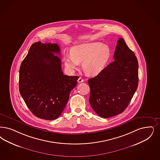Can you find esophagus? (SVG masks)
Segmentation results:
<instances>
[{
  "instance_id": "1",
  "label": "esophagus",
  "mask_w": 160,
  "mask_h": 160,
  "mask_svg": "<svg viewBox=\"0 0 160 160\" xmlns=\"http://www.w3.org/2000/svg\"><path fill=\"white\" fill-rule=\"evenodd\" d=\"M83 81H84V80H83L82 77H80L78 78V80H77V82H78V83H82V82H83Z\"/></svg>"
}]
</instances>
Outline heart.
I'll use <instances>...</instances> for the list:
<instances>
[{
    "label": "heart",
    "instance_id": "obj_1",
    "mask_svg": "<svg viewBox=\"0 0 160 160\" xmlns=\"http://www.w3.org/2000/svg\"><path fill=\"white\" fill-rule=\"evenodd\" d=\"M72 54H66L64 64L70 71L78 68L82 62L83 70L88 75H97L107 66L112 56L110 47L96 42L79 44L72 47Z\"/></svg>",
    "mask_w": 160,
    "mask_h": 160
}]
</instances>
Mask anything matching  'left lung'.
I'll return each instance as SVG.
<instances>
[{"label": "left lung", "instance_id": "obj_1", "mask_svg": "<svg viewBox=\"0 0 160 160\" xmlns=\"http://www.w3.org/2000/svg\"><path fill=\"white\" fill-rule=\"evenodd\" d=\"M115 61L88 80L89 102L99 116L108 118L122 113L138 88V62L122 38L117 42Z\"/></svg>", "mask_w": 160, "mask_h": 160}]
</instances>
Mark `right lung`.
<instances>
[{
    "label": "right lung",
    "instance_id": "obj_1",
    "mask_svg": "<svg viewBox=\"0 0 160 160\" xmlns=\"http://www.w3.org/2000/svg\"><path fill=\"white\" fill-rule=\"evenodd\" d=\"M57 44L39 41L31 45L19 69V88L27 106L35 116L54 120L60 116L78 76L64 75Z\"/></svg>",
    "mask_w": 160,
    "mask_h": 160
}]
</instances>
